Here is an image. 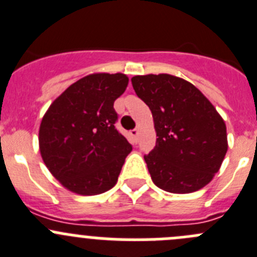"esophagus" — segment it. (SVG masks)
Returning a JSON list of instances; mask_svg holds the SVG:
<instances>
[{
	"instance_id": "1",
	"label": "esophagus",
	"mask_w": 257,
	"mask_h": 257,
	"mask_svg": "<svg viewBox=\"0 0 257 257\" xmlns=\"http://www.w3.org/2000/svg\"><path fill=\"white\" fill-rule=\"evenodd\" d=\"M130 135L133 136V139H134V140H135L136 143H138V135H139V131H138V128H134V130H131V131H130Z\"/></svg>"
}]
</instances>
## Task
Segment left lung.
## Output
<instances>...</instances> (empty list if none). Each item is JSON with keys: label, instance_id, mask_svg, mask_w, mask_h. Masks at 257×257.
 <instances>
[{"label": "left lung", "instance_id": "1", "mask_svg": "<svg viewBox=\"0 0 257 257\" xmlns=\"http://www.w3.org/2000/svg\"><path fill=\"white\" fill-rule=\"evenodd\" d=\"M153 113L156 145L144 156L154 184L185 194L213 179L227 153L226 124L192 83L170 74L131 78Z\"/></svg>", "mask_w": 257, "mask_h": 257}]
</instances>
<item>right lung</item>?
<instances>
[{
  "mask_svg": "<svg viewBox=\"0 0 257 257\" xmlns=\"http://www.w3.org/2000/svg\"><path fill=\"white\" fill-rule=\"evenodd\" d=\"M128 78L96 73L73 83L50 104L39 130L46 168L67 189L96 195L118 179L133 146L117 131L113 103Z\"/></svg>",
  "mask_w": 257,
  "mask_h": 257,
  "instance_id": "add662e5",
  "label": "right lung"
}]
</instances>
